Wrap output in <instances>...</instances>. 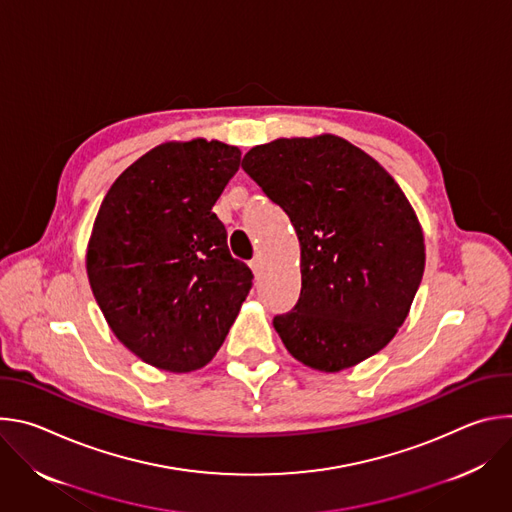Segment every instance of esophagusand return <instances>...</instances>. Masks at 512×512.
I'll return each instance as SVG.
<instances>
[{
    "label": "esophagus",
    "instance_id": "1",
    "mask_svg": "<svg viewBox=\"0 0 512 512\" xmlns=\"http://www.w3.org/2000/svg\"><path fill=\"white\" fill-rule=\"evenodd\" d=\"M261 265H263V259H261V255H255V257L249 261V267L253 269V273H255V275L261 271Z\"/></svg>",
    "mask_w": 512,
    "mask_h": 512
}]
</instances>
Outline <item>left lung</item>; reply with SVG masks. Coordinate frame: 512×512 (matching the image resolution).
I'll list each match as a JSON object with an SVG mask.
<instances>
[{
	"mask_svg": "<svg viewBox=\"0 0 512 512\" xmlns=\"http://www.w3.org/2000/svg\"><path fill=\"white\" fill-rule=\"evenodd\" d=\"M243 170L285 210L300 239V300L273 318L289 354L338 373L385 348L425 269L423 231L399 184L330 133L255 145Z\"/></svg>",
	"mask_w": 512,
	"mask_h": 512,
	"instance_id": "obj_1",
	"label": "left lung"
}]
</instances>
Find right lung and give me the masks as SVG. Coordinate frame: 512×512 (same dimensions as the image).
I'll list each match as a JSON object with an SVG mask.
<instances>
[{"instance_id": "obj_1", "label": "right lung", "mask_w": 512, "mask_h": 512, "mask_svg": "<svg viewBox=\"0 0 512 512\" xmlns=\"http://www.w3.org/2000/svg\"><path fill=\"white\" fill-rule=\"evenodd\" d=\"M239 164L241 150L223 141H168L101 202L87 247L93 296L119 342L156 369L204 367L253 285L212 212Z\"/></svg>"}]
</instances>
